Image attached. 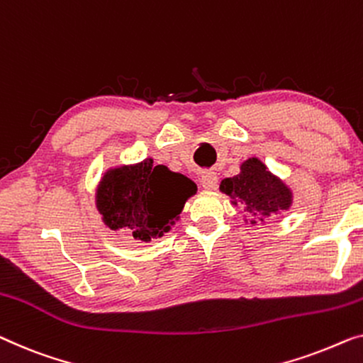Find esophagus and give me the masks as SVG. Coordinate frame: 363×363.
I'll use <instances>...</instances> for the list:
<instances>
[{"label":"esophagus","instance_id":"obj_1","mask_svg":"<svg viewBox=\"0 0 363 363\" xmlns=\"http://www.w3.org/2000/svg\"><path fill=\"white\" fill-rule=\"evenodd\" d=\"M201 186L204 190H214L218 186V175L211 170L204 172L201 175Z\"/></svg>","mask_w":363,"mask_h":363}]
</instances>
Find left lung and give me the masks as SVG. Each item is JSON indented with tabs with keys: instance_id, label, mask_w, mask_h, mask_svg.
Returning <instances> with one entry per match:
<instances>
[{
	"instance_id": "8db88e82",
	"label": "left lung",
	"mask_w": 363,
	"mask_h": 363,
	"mask_svg": "<svg viewBox=\"0 0 363 363\" xmlns=\"http://www.w3.org/2000/svg\"><path fill=\"white\" fill-rule=\"evenodd\" d=\"M219 190L228 194L234 206L242 204L252 225H255L257 220L265 223L267 218L286 211L293 203L290 186L273 175L257 157L242 162L238 175L224 178Z\"/></svg>"
}]
</instances>
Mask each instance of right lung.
Here are the masks:
<instances>
[{
  "label": "right lung",
  "instance_id": "add662e5",
  "mask_svg": "<svg viewBox=\"0 0 363 363\" xmlns=\"http://www.w3.org/2000/svg\"><path fill=\"white\" fill-rule=\"evenodd\" d=\"M194 193L190 178L145 159L104 172L96 186V209L108 229L150 242L169 233Z\"/></svg>",
  "mask_w": 363,
  "mask_h": 363
}]
</instances>
